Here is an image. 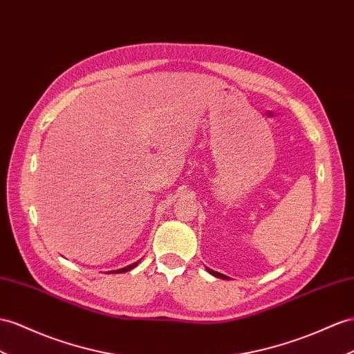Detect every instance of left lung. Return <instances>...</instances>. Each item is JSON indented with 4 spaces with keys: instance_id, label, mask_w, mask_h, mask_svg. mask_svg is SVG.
Instances as JSON below:
<instances>
[{
    "instance_id": "8db88e82",
    "label": "left lung",
    "mask_w": 354,
    "mask_h": 354,
    "mask_svg": "<svg viewBox=\"0 0 354 354\" xmlns=\"http://www.w3.org/2000/svg\"><path fill=\"white\" fill-rule=\"evenodd\" d=\"M206 270H207V272H209V274H211V275L216 277V278H221V279H230L229 277H225V275L220 274V272H215V270H212V269H209V268H206Z\"/></svg>"
}]
</instances>
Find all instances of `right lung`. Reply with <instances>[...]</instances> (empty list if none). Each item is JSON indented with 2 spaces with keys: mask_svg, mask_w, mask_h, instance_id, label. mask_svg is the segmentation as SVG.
Masks as SVG:
<instances>
[{
  "mask_svg": "<svg viewBox=\"0 0 354 354\" xmlns=\"http://www.w3.org/2000/svg\"><path fill=\"white\" fill-rule=\"evenodd\" d=\"M139 261L140 260H138V261H134V263H131V265H129V266H125V268H121V269H116V270H111L112 274H124V272H129V270H131L133 268H136L139 265ZM111 272H109V274H111Z\"/></svg>",
  "mask_w": 354,
  "mask_h": 354,
  "instance_id": "1",
  "label": "right lung"
}]
</instances>
